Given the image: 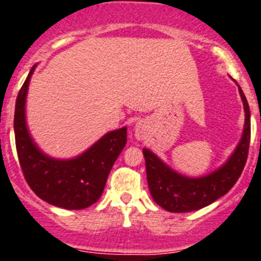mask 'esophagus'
Wrapping results in <instances>:
<instances>
[{"label":"esophagus","mask_w":261,"mask_h":261,"mask_svg":"<svg viewBox=\"0 0 261 261\" xmlns=\"http://www.w3.org/2000/svg\"><path fill=\"white\" fill-rule=\"evenodd\" d=\"M134 131H135V136L139 140H143L145 138V126L142 122H136V125L134 126Z\"/></svg>","instance_id":"esophagus-1"}]
</instances>
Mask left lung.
<instances>
[{"mask_svg": "<svg viewBox=\"0 0 261 261\" xmlns=\"http://www.w3.org/2000/svg\"><path fill=\"white\" fill-rule=\"evenodd\" d=\"M238 90L245 109L242 138L229 159L212 173L203 177H187L170 168L152 151L143 148L151 196L168 212H191L210 205L229 192L241 177L250 147L251 113L245 93L239 86Z\"/></svg>", "mask_w": 261, "mask_h": 261, "instance_id": "8db88e82", "label": "left lung"}]
</instances>
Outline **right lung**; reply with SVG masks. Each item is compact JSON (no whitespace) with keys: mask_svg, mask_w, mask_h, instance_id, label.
Segmentation results:
<instances>
[{"mask_svg":"<svg viewBox=\"0 0 261 261\" xmlns=\"http://www.w3.org/2000/svg\"><path fill=\"white\" fill-rule=\"evenodd\" d=\"M36 66H32L15 102L14 134L23 174L32 191L46 203L65 210H84L101 196L108 175L127 142V127L109 131L72 159L44 153L25 121L28 86Z\"/></svg>","mask_w":261,"mask_h":261,"instance_id":"right-lung-1","label":"right lung"}]
</instances>
